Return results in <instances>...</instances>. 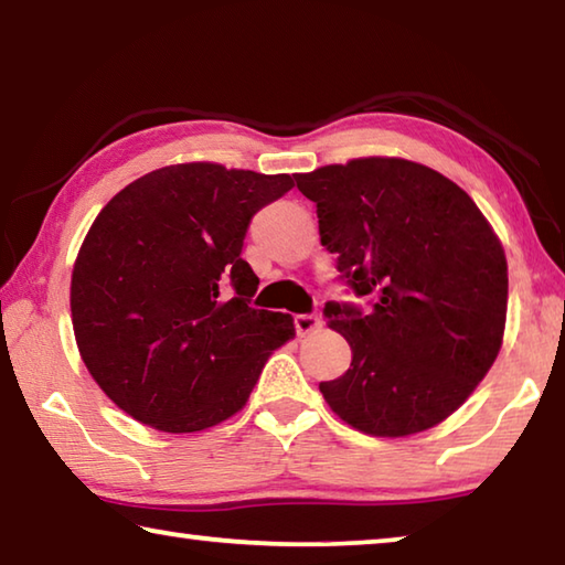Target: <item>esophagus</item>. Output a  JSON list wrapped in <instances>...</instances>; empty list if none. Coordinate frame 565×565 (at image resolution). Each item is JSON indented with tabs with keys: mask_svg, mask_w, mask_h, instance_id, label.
Here are the masks:
<instances>
[{
	"mask_svg": "<svg viewBox=\"0 0 565 565\" xmlns=\"http://www.w3.org/2000/svg\"><path fill=\"white\" fill-rule=\"evenodd\" d=\"M294 323H296V331H299V333H311V331H317L321 327V319L317 317V313H296Z\"/></svg>",
	"mask_w": 565,
	"mask_h": 565,
	"instance_id": "1",
	"label": "esophagus"
}]
</instances>
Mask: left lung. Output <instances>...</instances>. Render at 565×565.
<instances>
[{
  "label": "left lung",
  "mask_w": 565,
  "mask_h": 565,
  "mask_svg": "<svg viewBox=\"0 0 565 565\" xmlns=\"http://www.w3.org/2000/svg\"><path fill=\"white\" fill-rule=\"evenodd\" d=\"M294 179L317 204L341 279L371 296L366 313L323 306L351 347L347 374L319 384L327 404L369 436L441 424L501 351L509 264L499 236L461 186L408 159H351Z\"/></svg>",
  "instance_id": "8db88e82"
}]
</instances>
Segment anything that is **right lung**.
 I'll return each instance as SVG.
<instances>
[{
  "mask_svg": "<svg viewBox=\"0 0 565 565\" xmlns=\"http://www.w3.org/2000/svg\"><path fill=\"white\" fill-rule=\"evenodd\" d=\"M294 186L212 161L149 171L94 218L72 271V323L92 379L164 434H194L246 406L291 313L254 309L248 222Z\"/></svg>",
  "mask_w": 565,
  "mask_h": 565,
  "instance_id": "right-lung-1",
  "label": "right lung"
}]
</instances>
